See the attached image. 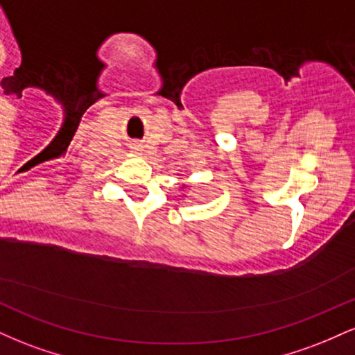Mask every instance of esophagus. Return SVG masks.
I'll return each mask as SVG.
<instances>
[{"label": "esophagus", "mask_w": 355, "mask_h": 355, "mask_svg": "<svg viewBox=\"0 0 355 355\" xmlns=\"http://www.w3.org/2000/svg\"><path fill=\"white\" fill-rule=\"evenodd\" d=\"M135 150H137V152H138V150H140V148H138V146H135Z\"/></svg>", "instance_id": "34e87169"}]
</instances>
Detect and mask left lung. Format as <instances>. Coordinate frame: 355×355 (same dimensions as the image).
<instances>
[{"label":"left lung","mask_w":355,"mask_h":355,"mask_svg":"<svg viewBox=\"0 0 355 355\" xmlns=\"http://www.w3.org/2000/svg\"><path fill=\"white\" fill-rule=\"evenodd\" d=\"M180 189H185V185H182V187H180Z\"/></svg>","instance_id":"1"}]
</instances>
